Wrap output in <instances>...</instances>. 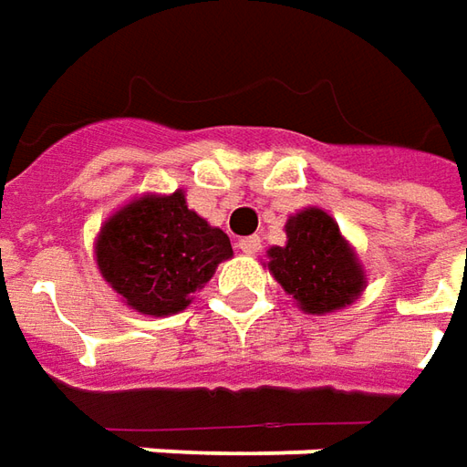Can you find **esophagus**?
I'll return each mask as SVG.
<instances>
[{
  "label": "esophagus",
  "mask_w": 467,
  "mask_h": 467,
  "mask_svg": "<svg viewBox=\"0 0 467 467\" xmlns=\"http://www.w3.org/2000/svg\"><path fill=\"white\" fill-rule=\"evenodd\" d=\"M259 246H262V239H259V236H244V239H239V249L244 254H256Z\"/></svg>",
  "instance_id": "esophagus-1"
}]
</instances>
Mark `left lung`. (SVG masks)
<instances>
[{
	"mask_svg": "<svg viewBox=\"0 0 467 467\" xmlns=\"http://www.w3.org/2000/svg\"><path fill=\"white\" fill-rule=\"evenodd\" d=\"M287 244L272 246L267 267L308 314H331L358 298L365 272L334 218L318 208L287 221Z\"/></svg>",
	"mask_w": 467,
	"mask_h": 467,
	"instance_id": "1",
	"label": "left lung"
}]
</instances>
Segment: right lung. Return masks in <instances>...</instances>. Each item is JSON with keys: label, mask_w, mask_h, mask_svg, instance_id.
I'll return each instance as SVG.
<instances>
[{"label": "right lung", "mask_w": 467, "mask_h": 467, "mask_svg": "<svg viewBox=\"0 0 467 467\" xmlns=\"http://www.w3.org/2000/svg\"><path fill=\"white\" fill-rule=\"evenodd\" d=\"M234 254L221 228L187 208L182 192L146 195L115 213L97 239V267L128 306L149 316L177 314Z\"/></svg>", "instance_id": "obj_1"}]
</instances>
